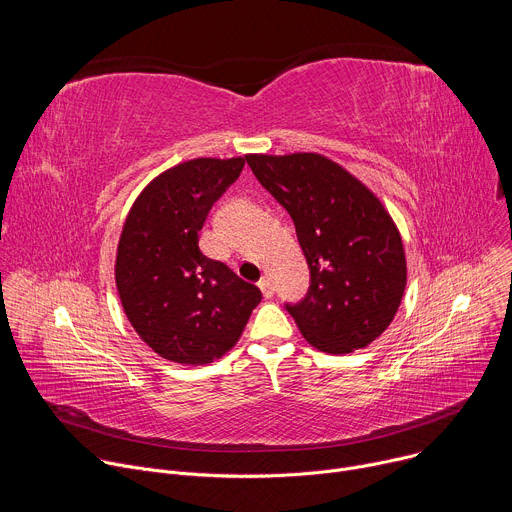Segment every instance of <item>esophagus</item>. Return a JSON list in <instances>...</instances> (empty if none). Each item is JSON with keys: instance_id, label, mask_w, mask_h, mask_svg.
I'll return each instance as SVG.
<instances>
[{"instance_id": "1", "label": "esophagus", "mask_w": 512, "mask_h": 512, "mask_svg": "<svg viewBox=\"0 0 512 512\" xmlns=\"http://www.w3.org/2000/svg\"><path fill=\"white\" fill-rule=\"evenodd\" d=\"M257 285H259V289L263 291L265 298H271V296H273V283H271V279H269L267 275H263Z\"/></svg>"}]
</instances>
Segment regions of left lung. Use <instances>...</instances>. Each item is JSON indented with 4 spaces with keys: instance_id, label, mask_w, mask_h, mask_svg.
<instances>
[{
    "instance_id": "left-lung-1",
    "label": "left lung",
    "mask_w": 512,
    "mask_h": 512,
    "mask_svg": "<svg viewBox=\"0 0 512 512\" xmlns=\"http://www.w3.org/2000/svg\"><path fill=\"white\" fill-rule=\"evenodd\" d=\"M245 160L289 212L310 267L306 298L285 304L302 336L328 354L369 346L393 322L407 283L391 214L326 156L249 154Z\"/></svg>"
}]
</instances>
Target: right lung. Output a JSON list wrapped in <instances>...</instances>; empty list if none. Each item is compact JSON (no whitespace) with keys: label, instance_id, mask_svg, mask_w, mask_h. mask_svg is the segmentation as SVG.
Instances as JSON below:
<instances>
[{"label":"right lung","instance_id":"obj_1","mask_svg":"<svg viewBox=\"0 0 512 512\" xmlns=\"http://www.w3.org/2000/svg\"><path fill=\"white\" fill-rule=\"evenodd\" d=\"M245 158L182 162L141 190L117 245L115 283L127 320L156 354L208 364L241 338L261 302L257 285L198 249L212 204Z\"/></svg>","mask_w":512,"mask_h":512}]
</instances>
